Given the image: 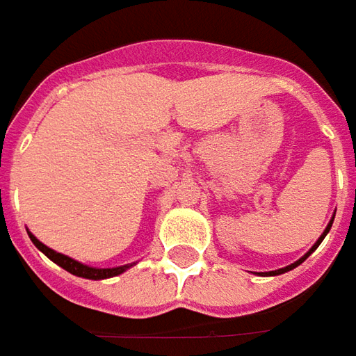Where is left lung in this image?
Here are the masks:
<instances>
[{
  "instance_id": "1",
  "label": "left lung",
  "mask_w": 356,
  "mask_h": 356,
  "mask_svg": "<svg viewBox=\"0 0 356 356\" xmlns=\"http://www.w3.org/2000/svg\"><path fill=\"white\" fill-rule=\"evenodd\" d=\"M333 218H335V213H333V216H331V220H329V225H327V227H325L323 234H321V236H319V238H317V242H315V244H313L312 248H309V252H305V254H303V256H301V258H300V260H298V262L289 264V266H286V268H280V270H274V272H264L262 276H280V274H286V272H289V270H293V268H298V266H300L301 262H305V260H307V258H309V254H312V252L315 250V248H317V246H319V244H321V240H323L325 236H327V232H329V230H331V225H333Z\"/></svg>"
}]
</instances>
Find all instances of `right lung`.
<instances>
[{
	"label": "right lung",
	"mask_w": 356,
	"mask_h": 356,
	"mask_svg": "<svg viewBox=\"0 0 356 356\" xmlns=\"http://www.w3.org/2000/svg\"><path fill=\"white\" fill-rule=\"evenodd\" d=\"M27 234H29V238H31L33 244H35L39 250L43 252L49 260H53L55 264H58L63 270L70 272L72 276L86 277V280H106V277L120 276V274H124L126 270H129V268L134 266V264H126V266H116V268H92V266H86V264H82L79 262V260H74V258H70V256H65V254H60V252L49 248L47 244H43V242L37 238L35 234H31L29 230H27Z\"/></svg>",
	"instance_id": "right-lung-1"
}]
</instances>
